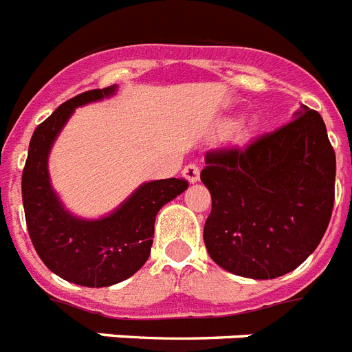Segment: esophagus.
I'll list each match as a JSON object with an SVG mask.
<instances>
[{"label": "esophagus", "mask_w": 352, "mask_h": 352, "mask_svg": "<svg viewBox=\"0 0 352 352\" xmlns=\"http://www.w3.org/2000/svg\"><path fill=\"white\" fill-rule=\"evenodd\" d=\"M182 175H184V179L188 182H197L199 181V177H201V168L197 166V164H188V166H184V170H182Z\"/></svg>", "instance_id": "obj_1"}]
</instances>
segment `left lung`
<instances>
[{
    "label": "left lung",
    "instance_id": "8db88e82",
    "mask_svg": "<svg viewBox=\"0 0 352 352\" xmlns=\"http://www.w3.org/2000/svg\"><path fill=\"white\" fill-rule=\"evenodd\" d=\"M295 116L244 148L206 153L204 244L233 275L267 280L296 270L329 226L336 155L318 111L304 107Z\"/></svg>",
    "mask_w": 352,
    "mask_h": 352
}]
</instances>
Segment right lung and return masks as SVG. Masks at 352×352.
<instances>
[{"label": "right lung", "mask_w": 352, "mask_h": 352, "mask_svg": "<svg viewBox=\"0 0 352 352\" xmlns=\"http://www.w3.org/2000/svg\"><path fill=\"white\" fill-rule=\"evenodd\" d=\"M116 85L68 99L36 128L23 168L21 193L30 241L57 276L85 287H107L130 278L150 256L155 217L188 188L184 179L144 182L113 213L85 221L65 210L50 186L48 153L77 107L113 96Z\"/></svg>", "instance_id": "add662e5"}]
</instances>
